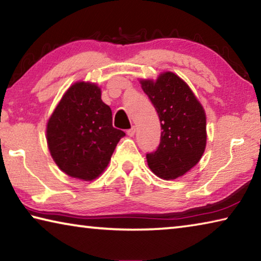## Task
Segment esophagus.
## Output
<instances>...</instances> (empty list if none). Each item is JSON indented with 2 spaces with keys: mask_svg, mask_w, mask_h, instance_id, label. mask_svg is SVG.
<instances>
[{
  "mask_svg": "<svg viewBox=\"0 0 261 261\" xmlns=\"http://www.w3.org/2000/svg\"><path fill=\"white\" fill-rule=\"evenodd\" d=\"M126 134H127V136H129V137H134L135 134H136V127L132 126L131 129H129V130L126 131Z\"/></svg>",
  "mask_w": 261,
  "mask_h": 261,
  "instance_id": "obj_1",
  "label": "esophagus"
}]
</instances>
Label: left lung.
I'll use <instances>...</instances> for the list:
<instances>
[{
  "label": "left lung",
  "mask_w": 261,
  "mask_h": 261,
  "mask_svg": "<svg viewBox=\"0 0 261 261\" xmlns=\"http://www.w3.org/2000/svg\"><path fill=\"white\" fill-rule=\"evenodd\" d=\"M140 84L156 110L162 130L156 151L146 154L148 167L159 177L175 179L196 166L204 154L205 110L187 83L173 72Z\"/></svg>",
  "instance_id": "8db88e82"
}]
</instances>
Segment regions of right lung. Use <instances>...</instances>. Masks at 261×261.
<instances>
[{
	"mask_svg": "<svg viewBox=\"0 0 261 261\" xmlns=\"http://www.w3.org/2000/svg\"><path fill=\"white\" fill-rule=\"evenodd\" d=\"M125 134L113 126L112 109L101 90L79 82L65 92L47 124V144L60 169L74 178L92 180L108 166Z\"/></svg>",
	"mask_w": 261,
	"mask_h": 261,
	"instance_id": "right-lung-1",
	"label": "right lung"
}]
</instances>
